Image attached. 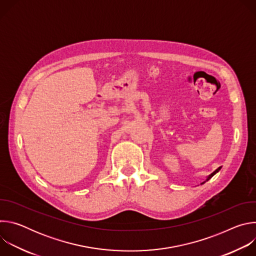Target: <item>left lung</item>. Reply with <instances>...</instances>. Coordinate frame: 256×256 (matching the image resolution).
Returning <instances> with one entry per match:
<instances>
[{
    "label": "left lung",
    "mask_w": 256,
    "mask_h": 256,
    "mask_svg": "<svg viewBox=\"0 0 256 256\" xmlns=\"http://www.w3.org/2000/svg\"><path fill=\"white\" fill-rule=\"evenodd\" d=\"M220 169H221V167H218V168L216 171H214V172H212V174H210V175L208 177V179H206V180H208L210 177H212V176H214V174H216V173L218 170H220Z\"/></svg>",
    "instance_id": "obj_1"
}]
</instances>
